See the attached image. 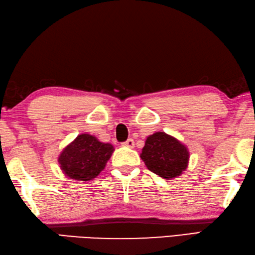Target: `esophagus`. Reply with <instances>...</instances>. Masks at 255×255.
<instances>
[{
    "instance_id": "34e87169",
    "label": "esophagus",
    "mask_w": 255,
    "mask_h": 255,
    "mask_svg": "<svg viewBox=\"0 0 255 255\" xmlns=\"http://www.w3.org/2000/svg\"><path fill=\"white\" fill-rule=\"evenodd\" d=\"M123 146L128 147V148H133V146H135V141H133V139H131V138H129V139L123 142Z\"/></svg>"
}]
</instances>
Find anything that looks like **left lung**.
<instances>
[{
    "instance_id": "1",
    "label": "left lung",
    "mask_w": 255,
    "mask_h": 255,
    "mask_svg": "<svg viewBox=\"0 0 255 255\" xmlns=\"http://www.w3.org/2000/svg\"><path fill=\"white\" fill-rule=\"evenodd\" d=\"M141 159L150 172L163 178H176L187 168L189 151L184 143L164 131L148 136Z\"/></svg>"
}]
</instances>
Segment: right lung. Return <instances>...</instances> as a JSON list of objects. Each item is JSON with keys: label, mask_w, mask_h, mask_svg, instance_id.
<instances>
[{"label": "right lung", "mask_w": 255, "mask_h": 255, "mask_svg": "<svg viewBox=\"0 0 255 255\" xmlns=\"http://www.w3.org/2000/svg\"><path fill=\"white\" fill-rule=\"evenodd\" d=\"M114 150L112 143L81 133L61 151L58 161L64 175L83 182L94 179L105 169Z\"/></svg>", "instance_id": "1"}]
</instances>
